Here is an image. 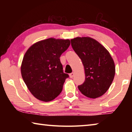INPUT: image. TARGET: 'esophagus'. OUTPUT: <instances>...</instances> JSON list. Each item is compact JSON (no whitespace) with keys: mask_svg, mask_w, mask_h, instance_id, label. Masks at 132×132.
Wrapping results in <instances>:
<instances>
[{"mask_svg":"<svg viewBox=\"0 0 132 132\" xmlns=\"http://www.w3.org/2000/svg\"><path fill=\"white\" fill-rule=\"evenodd\" d=\"M74 76H75V73H73V72L71 73L69 75V76H70V78H73V77H74Z\"/></svg>","mask_w":132,"mask_h":132,"instance_id":"obj_1","label":"esophagus"}]
</instances>
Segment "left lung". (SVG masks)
<instances>
[{"instance_id":"left-lung-1","label":"left lung","mask_w":132,"mask_h":132,"mask_svg":"<svg viewBox=\"0 0 132 132\" xmlns=\"http://www.w3.org/2000/svg\"><path fill=\"white\" fill-rule=\"evenodd\" d=\"M71 46L83 64L86 79L78 86L82 94L91 98L104 95L111 86L115 66L108 50L90 37H76L71 40Z\"/></svg>"}]
</instances>
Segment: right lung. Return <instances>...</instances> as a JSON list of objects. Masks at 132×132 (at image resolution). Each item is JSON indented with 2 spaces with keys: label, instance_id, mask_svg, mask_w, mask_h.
Instances as JSON below:
<instances>
[{
  "label": "right lung",
  "instance_id": "obj_1",
  "mask_svg": "<svg viewBox=\"0 0 132 132\" xmlns=\"http://www.w3.org/2000/svg\"><path fill=\"white\" fill-rule=\"evenodd\" d=\"M70 44L69 39L50 38L36 42L27 51L21 66V76L37 99L51 101L62 92L69 75L63 73L60 57Z\"/></svg>",
  "mask_w": 132,
  "mask_h": 132
}]
</instances>
